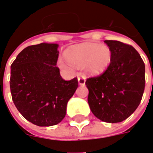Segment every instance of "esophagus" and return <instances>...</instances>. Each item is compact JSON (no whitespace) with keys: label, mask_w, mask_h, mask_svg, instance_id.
<instances>
[{"label":"esophagus","mask_w":153,"mask_h":153,"mask_svg":"<svg viewBox=\"0 0 153 153\" xmlns=\"http://www.w3.org/2000/svg\"><path fill=\"white\" fill-rule=\"evenodd\" d=\"M78 81H79V85L83 86L85 84V82H86V79L83 75H79V77H78Z\"/></svg>","instance_id":"34e87169"}]
</instances>
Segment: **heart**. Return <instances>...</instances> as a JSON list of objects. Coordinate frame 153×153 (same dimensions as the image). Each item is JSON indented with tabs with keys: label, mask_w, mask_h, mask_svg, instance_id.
Segmentation results:
<instances>
[{
	"label": "heart",
	"mask_w": 153,
	"mask_h": 153,
	"mask_svg": "<svg viewBox=\"0 0 153 153\" xmlns=\"http://www.w3.org/2000/svg\"><path fill=\"white\" fill-rule=\"evenodd\" d=\"M65 57L71 65L77 67L85 66L86 72L97 76L105 73L112 60L111 51L107 46L100 43H83L68 48ZM60 64L65 66L61 61Z\"/></svg>",
	"instance_id": "obj_1"
}]
</instances>
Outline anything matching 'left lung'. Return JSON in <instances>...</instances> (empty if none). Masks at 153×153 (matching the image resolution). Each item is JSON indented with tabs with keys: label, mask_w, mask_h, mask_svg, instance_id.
I'll return each mask as SVG.
<instances>
[{
	"label": "left lung",
	"mask_w": 153,
	"mask_h": 153,
	"mask_svg": "<svg viewBox=\"0 0 153 153\" xmlns=\"http://www.w3.org/2000/svg\"><path fill=\"white\" fill-rule=\"evenodd\" d=\"M112 53L109 68L100 76L89 78L88 102L93 115L102 121L118 123L134 112L145 87V65L134 47L106 40Z\"/></svg>",
	"instance_id": "1"
}]
</instances>
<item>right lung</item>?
Masks as SVG:
<instances>
[{
	"instance_id": "add662e5",
	"label": "right lung",
	"mask_w": 153,
	"mask_h": 153,
	"mask_svg": "<svg viewBox=\"0 0 153 153\" xmlns=\"http://www.w3.org/2000/svg\"><path fill=\"white\" fill-rule=\"evenodd\" d=\"M59 45L43 43L25 48L10 66V87L16 108L38 126H52L65 116L78 79H62L56 66Z\"/></svg>"
}]
</instances>
